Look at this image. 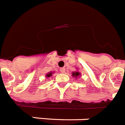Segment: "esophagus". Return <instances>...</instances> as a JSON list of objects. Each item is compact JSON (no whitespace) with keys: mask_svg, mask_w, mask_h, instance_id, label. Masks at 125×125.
Instances as JSON below:
<instances>
[{"mask_svg":"<svg viewBox=\"0 0 125 125\" xmlns=\"http://www.w3.org/2000/svg\"><path fill=\"white\" fill-rule=\"evenodd\" d=\"M60 72L62 73H65V69L64 67H62V68H60Z\"/></svg>","mask_w":125,"mask_h":125,"instance_id":"obj_1","label":"esophagus"}]
</instances>
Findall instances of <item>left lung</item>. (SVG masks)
Returning a JSON list of instances; mask_svg holds the SVG:
<instances>
[{
    "instance_id": "8db88e82",
    "label": "left lung",
    "mask_w": 125,
    "mask_h": 125,
    "mask_svg": "<svg viewBox=\"0 0 125 125\" xmlns=\"http://www.w3.org/2000/svg\"><path fill=\"white\" fill-rule=\"evenodd\" d=\"M80 74V73H78V72H74V73H73V76H74V77H78L79 76Z\"/></svg>"
}]
</instances>
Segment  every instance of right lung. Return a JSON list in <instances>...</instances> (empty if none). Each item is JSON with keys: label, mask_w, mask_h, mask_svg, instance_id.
Masks as SVG:
<instances>
[{"label": "right lung", "mask_w": 125, "mask_h": 125, "mask_svg": "<svg viewBox=\"0 0 125 125\" xmlns=\"http://www.w3.org/2000/svg\"><path fill=\"white\" fill-rule=\"evenodd\" d=\"M51 75H52V73H48V74H47V78H49V77H51Z\"/></svg>", "instance_id": "right-lung-1"}]
</instances>
